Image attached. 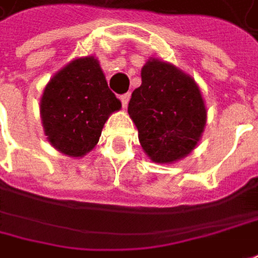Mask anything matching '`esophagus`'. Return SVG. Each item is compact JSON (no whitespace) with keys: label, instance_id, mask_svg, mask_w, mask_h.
Segmentation results:
<instances>
[{"label":"esophagus","instance_id":"esophagus-1","mask_svg":"<svg viewBox=\"0 0 258 258\" xmlns=\"http://www.w3.org/2000/svg\"><path fill=\"white\" fill-rule=\"evenodd\" d=\"M129 98H131V94H129V93H126V94H123V96H120V101H122L123 107H127Z\"/></svg>","mask_w":258,"mask_h":258}]
</instances>
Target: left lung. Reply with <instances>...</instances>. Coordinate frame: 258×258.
Wrapping results in <instances>:
<instances>
[{
	"mask_svg": "<svg viewBox=\"0 0 258 258\" xmlns=\"http://www.w3.org/2000/svg\"><path fill=\"white\" fill-rule=\"evenodd\" d=\"M141 77L127 113L142 149L154 162L178 161L195 149L206 124L199 87L190 75L155 58L144 65Z\"/></svg>",
	"mask_w": 258,
	"mask_h": 258,
	"instance_id": "1",
	"label": "left lung"
}]
</instances>
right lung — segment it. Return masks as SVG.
I'll return each mask as SVG.
<instances>
[{
	"label": "right lung",
	"instance_id": "obj_1",
	"mask_svg": "<svg viewBox=\"0 0 258 258\" xmlns=\"http://www.w3.org/2000/svg\"><path fill=\"white\" fill-rule=\"evenodd\" d=\"M122 107L94 56L71 60L47 83L40 98L45 135L53 148L84 157L94 148L111 113Z\"/></svg>",
	"mask_w": 258,
	"mask_h": 258
}]
</instances>
